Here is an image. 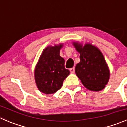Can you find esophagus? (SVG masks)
<instances>
[{
    "mask_svg": "<svg viewBox=\"0 0 127 127\" xmlns=\"http://www.w3.org/2000/svg\"><path fill=\"white\" fill-rule=\"evenodd\" d=\"M70 73H73L74 72V68H70Z\"/></svg>",
    "mask_w": 127,
    "mask_h": 127,
    "instance_id": "1",
    "label": "esophagus"
}]
</instances>
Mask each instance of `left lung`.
Segmentation results:
<instances>
[{
	"label": "left lung",
	"instance_id": "obj_1",
	"mask_svg": "<svg viewBox=\"0 0 127 127\" xmlns=\"http://www.w3.org/2000/svg\"><path fill=\"white\" fill-rule=\"evenodd\" d=\"M73 45L80 54L75 73L84 86L91 91L104 89L110 78V71L101 51L89 43L83 45L73 41Z\"/></svg>",
	"mask_w": 127,
	"mask_h": 127
}]
</instances>
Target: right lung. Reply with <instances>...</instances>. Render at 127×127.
<instances>
[{
    "instance_id": "add662e5",
    "label": "right lung",
    "mask_w": 127,
    "mask_h": 127,
    "mask_svg": "<svg viewBox=\"0 0 127 127\" xmlns=\"http://www.w3.org/2000/svg\"><path fill=\"white\" fill-rule=\"evenodd\" d=\"M64 44L49 45L43 49L34 70L35 83L40 92L51 94L61 88L70 71L65 68V59L60 56Z\"/></svg>"
}]
</instances>
